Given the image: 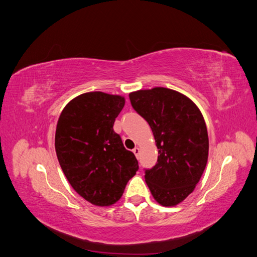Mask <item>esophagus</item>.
I'll use <instances>...</instances> for the list:
<instances>
[{
    "mask_svg": "<svg viewBox=\"0 0 257 257\" xmlns=\"http://www.w3.org/2000/svg\"><path fill=\"white\" fill-rule=\"evenodd\" d=\"M133 152H134V154L136 155V158H138V155H139V152H141V149H139L138 147H135L134 149H133Z\"/></svg>",
    "mask_w": 257,
    "mask_h": 257,
    "instance_id": "1",
    "label": "esophagus"
}]
</instances>
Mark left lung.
Returning a JSON list of instances; mask_svg holds the SVG:
<instances>
[{
    "label": "left lung",
    "mask_w": 257,
    "mask_h": 257,
    "mask_svg": "<svg viewBox=\"0 0 257 257\" xmlns=\"http://www.w3.org/2000/svg\"><path fill=\"white\" fill-rule=\"evenodd\" d=\"M130 99L149 123L159 151L157 164L146 170V183L160 205L177 206L195 189L207 165L204 116L191 98L172 89L138 90Z\"/></svg>",
    "instance_id": "left-lung-1"
}]
</instances>
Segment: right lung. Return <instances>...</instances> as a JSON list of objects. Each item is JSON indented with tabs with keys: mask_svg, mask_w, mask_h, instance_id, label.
Wrapping results in <instances>:
<instances>
[{
	"mask_svg": "<svg viewBox=\"0 0 257 257\" xmlns=\"http://www.w3.org/2000/svg\"><path fill=\"white\" fill-rule=\"evenodd\" d=\"M124 104L121 95L87 92L59 116L54 147L60 166L72 188L92 205L115 204L138 170L134 153L113 131Z\"/></svg>",
	"mask_w": 257,
	"mask_h": 257,
	"instance_id": "add662e5",
	"label": "right lung"
}]
</instances>
